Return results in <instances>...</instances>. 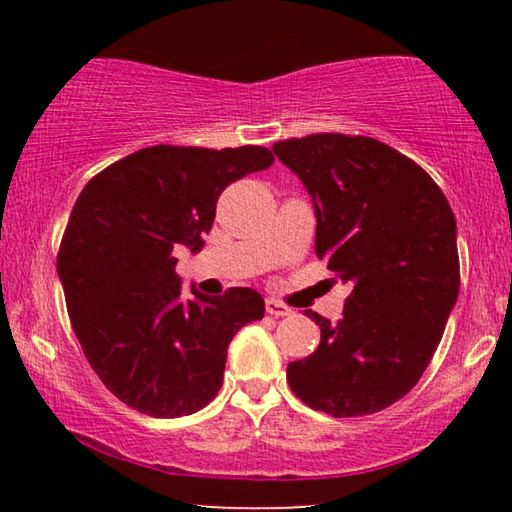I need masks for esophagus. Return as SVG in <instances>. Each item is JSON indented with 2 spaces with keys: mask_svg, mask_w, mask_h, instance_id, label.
Segmentation results:
<instances>
[{
  "mask_svg": "<svg viewBox=\"0 0 512 512\" xmlns=\"http://www.w3.org/2000/svg\"><path fill=\"white\" fill-rule=\"evenodd\" d=\"M266 311L275 318H284V316L293 314V311L287 305H282V302L275 300V298H266Z\"/></svg>",
  "mask_w": 512,
  "mask_h": 512,
  "instance_id": "obj_1",
  "label": "esophagus"
}]
</instances>
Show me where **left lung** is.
Segmentation results:
<instances>
[{
	"mask_svg": "<svg viewBox=\"0 0 512 512\" xmlns=\"http://www.w3.org/2000/svg\"><path fill=\"white\" fill-rule=\"evenodd\" d=\"M316 212V255L352 284L343 318L320 327L291 391L334 418L377 413L411 391L443 339L461 287L456 219L431 176L372 137L307 135L273 144Z\"/></svg>",
	"mask_w": 512,
	"mask_h": 512,
	"instance_id": "obj_1",
	"label": "left lung"
}]
</instances>
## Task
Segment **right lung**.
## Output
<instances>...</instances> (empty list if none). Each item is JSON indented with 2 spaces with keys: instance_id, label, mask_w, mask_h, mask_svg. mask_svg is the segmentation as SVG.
I'll return each mask as SVG.
<instances>
[{
  "instance_id": "obj_1",
  "label": "right lung",
  "mask_w": 512,
  "mask_h": 512,
  "mask_svg": "<svg viewBox=\"0 0 512 512\" xmlns=\"http://www.w3.org/2000/svg\"><path fill=\"white\" fill-rule=\"evenodd\" d=\"M273 164L264 146H151L110 164L76 198L58 253L69 320L108 391L153 418L210 404L228 345L264 318L248 287L183 298L173 250L198 253L225 187Z\"/></svg>"
}]
</instances>
